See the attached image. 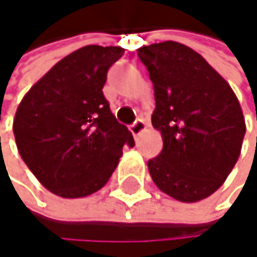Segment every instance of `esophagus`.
Returning a JSON list of instances; mask_svg holds the SVG:
<instances>
[{
  "instance_id": "1",
  "label": "esophagus",
  "mask_w": 257,
  "mask_h": 257,
  "mask_svg": "<svg viewBox=\"0 0 257 257\" xmlns=\"http://www.w3.org/2000/svg\"><path fill=\"white\" fill-rule=\"evenodd\" d=\"M145 127H146L145 120L139 118V120H136V121L130 126V131H131V134H133L134 137H137V136H140V134L145 131Z\"/></svg>"
}]
</instances>
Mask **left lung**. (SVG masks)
<instances>
[{
	"mask_svg": "<svg viewBox=\"0 0 257 257\" xmlns=\"http://www.w3.org/2000/svg\"><path fill=\"white\" fill-rule=\"evenodd\" d=\"M154 85L163 149L148 161L160 190L195 203L212 195L241 154L245 120L230 85L192 48L166 41L137 51Z\"/></svg>",
	"mask_w": 257,
	"mask_h": 257,
	"instance_id": "obj_1",
	"label": "left lung"
}]
</instances>
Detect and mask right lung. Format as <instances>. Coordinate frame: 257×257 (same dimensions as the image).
Wrapping results in <instances>:
<instances>
[{"instance_id": "right-lung-1", "label": "right lung", "mask_w": 257, "mask_h": 257, "mask_svg": "<svg viewBox=\"0 0 257 257\" xmlns=\"http://www.w3.org/2000/svg\"><path fill=\"white\" fill-rule=\"evenodd\" d=\"M121 47L86 45L59 61L18 106L13 134L41 184L62 198L97 192L111 178L133 134L115 120L103 85Z\"/></svg>"}]
</instances>
